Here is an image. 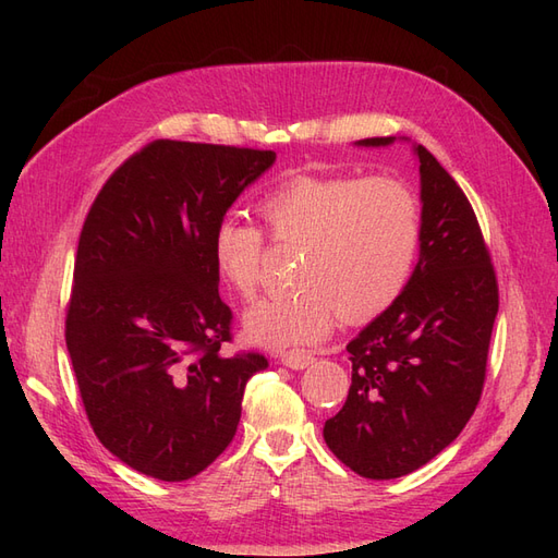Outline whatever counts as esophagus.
<instances>
[{"label":"esophagus","mask_w":558,"mask_h":558,"mask_svg":"<svg viewBox=\"0 0 558 558\" xmlns=\"http://www.w3.org/2000/svg\"><path fill=\"white\" fill-rule=\"evenodd\" d=\"M279 361H281V365L291 367V369H302V367H307L314 361V356H312L310 351H305V349H291V351L281 353Z\"/></svg>","instance_id":"obj_1"}]
</instances>
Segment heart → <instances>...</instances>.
<instances>
[{"label": "heart", "mask_w": 558, "mask_h": 558, "mask_svg": "<svg viewBox=\"0 0 558 558\" xmlns=\"http://www.w3.org/2000/svg\"><path fill=\"white\" fill-rule=\"evenodd\" d=\"M275 248H300L298 293L269 298L244 316L253 342L272 349L314 344L347 324L384 314L408 289L421 246V207L391 177L298 174L256 205ZM263 232L226 216L214 228L211 260L232 293L256 295L265 267Z\"/></svg>", "instance_id": "obj_1"}]
</instances>
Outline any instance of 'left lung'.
Masks as SVG:
<instances>
[{
	"instance_id": "left-lung-1",
	"label": "left lung",
	"mask_w": 558,
	"mask_h": 558,
	"mask_svg": "<svg viewBox=\"0 0 558 558\" xmlns=\"http://www.w3.org/2000/svg\"><path fill=\"white\" fill-rule=\"evenodd\" d=\"M414 154L418 263L402 295L347 344L349 396L324 426L330 451L367 480L410 475L459 437L482 398L498 314L496 269L472 205L424 146Z\"/></svg>"
}]
</instances>
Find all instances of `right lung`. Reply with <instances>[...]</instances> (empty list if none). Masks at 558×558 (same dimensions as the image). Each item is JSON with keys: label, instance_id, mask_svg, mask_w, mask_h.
<instances>
[{"label": "right lung", "instance_id": "obj_1", "mask_svg": "<svg viewBox=\"0 0 558 558\" xmlns=\"http://www.w3.org/2000/svg\"><path fill=\"white\" fill-rule=\"evenodd\" d=\"M275 150L156 140L107 179L83 223L64 340L90 426L142 475L183 482L232 442L258 351L226 356L214 228Z\"/></svg>", "mask_w": 558, "mask_h": 558}]
</instances>
